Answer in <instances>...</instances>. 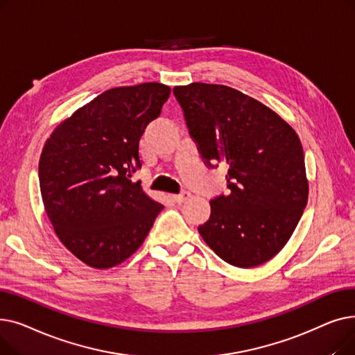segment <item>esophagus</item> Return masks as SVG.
<instances>
[{
	"label": "esophagus",
	"instance_id": "34e87169",
	"mask_svg": "<svg viewBox=\"0 0 355 355\" xmlns=\"http://www.w3.org/2000/svg\"><path fill=\"white\" fill-rule=\"evenodd\" d=\"M190 196H191V194H190L189 191H185V190H184V191H181L180 194H175V196H173V197H174V200H175L177 202H180V204H181V202H185V201H187V200L190 198Z\"/></svg>",
	"mask_w": 355,
	"mask_h": 355
}]
</instances>
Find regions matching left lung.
Masks as SVG:
<instances>
[{"label":"left lung","instance_id":"obj_1","mask_svg":"<svg viewBox=\"0 0 355 355\" xmlns=\"http://www.w3.org/2000/svg\"><path fill=\"white\" fill-rule=\"evenodd\" d=\"M174 95L204 164L229 166L230 193L210 201V218L198 226L202 240L233 266L268 262L308 202L300 138L276 112L233 87L191 83L175 86Z\"/></svg>","mask_w":355,"mask_h":355}]
</instances>
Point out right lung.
I'll use <instances>...</instances> for the list:
<instances>
[{"label":"right lung","instance_id":"right-lung-1","mask_svg":"<svg viewBox=\"0 0 355 355\" xmlns=\"http://www.w3.org/2000/svg\"><path fill=\"white\" fill-rule=\"evenodd\" d=\"M171 89L162 83L103 92L55 126L39 162L46 213L62 243L95 269L134 254L162 204L130 177L141 168L139 139Z\"/></svg>","mask_w":355,"mask_h":355}]
</instances>
